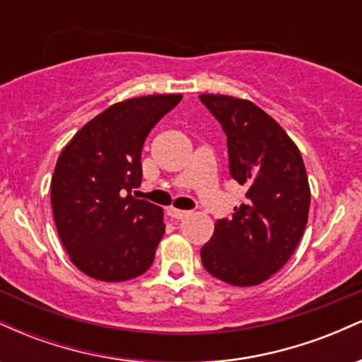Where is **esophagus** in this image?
<instances>
[{
    "label": "esophagus",
    "mask_w": 362,
    "mask_h": 362,
    "mask_svg": "<svg viewBox=\"0 0 362 362\" xmlns=\"http://www.w3.org/2000/svg\"><path fill=\"white\" fill-rule=\"evenodd\" d=\"M168 214L172 216L173 219H184V218H187V216H189L190 213H189V211H184V209H175V207H172V209L168 211Z\"/></svg>",
    "instance_id": "34e87169"
}]
</instances>
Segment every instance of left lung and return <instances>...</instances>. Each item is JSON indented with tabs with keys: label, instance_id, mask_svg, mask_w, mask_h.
Segmentation results:
<instances>
[{
	"label": "left lung",
	"instance_id": "1",
	"mask_svg": "<svg viewBox=\"0 0 362 362\" xmlns=\"http://www.w3.org/2000/svg\"><path fill=\"white\" fill-rule=\"evenodd\" d=\"M228 138L230 173L247 187L233 218L218 219L201 248L211 276L231 286H257L289 260L308 223L310 184L288 132L250 100L199 95Z\"/></svg>",
	"mask_w": 362,
	"mask_h": 362
}]
</instances>
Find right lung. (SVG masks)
<instances>
[{"label":"right lung","instance_id":"obj_1","mask_svg":"<svg viewBox=\"0 0 362 362\" xmlns=\"http://www.w3.org/2000/svg\"><path fill=\"white\" fill-rule=\"evenodd\" d=\"M182 95H146L114 103L86 122L57 158L51 180L62 247L97 281L134 279L151 267L163 238V209L136 199L141 151L156 122Z\"/></svg>","mask_w":362,"mask_h":362}]
</instances>
